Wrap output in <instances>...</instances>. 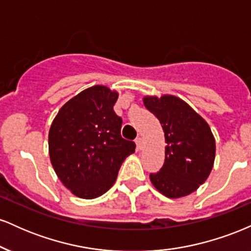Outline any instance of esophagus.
Instances as JSON below:
<instances>
[{"label": "esophagus", "mask_w": 251, "mask_h": 251, "mask_svg": "<svg viewBox=\"0 0 251 251\" xmlns=\"http://www.w3.org/2000/svg\"><path fill=\"white\" fill-rule=\"evenodd\" d=\"M135 145H137V149L138 150H142L143 149V139L140 137H138L137 139H135Z\"/></svg>", "instance_id": "obj_1"}]
</instances>
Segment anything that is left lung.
Here are the masks:
<instances>
[{
	"mask_svg": "<svg viewBox=\"0 0 251 251\" xmlns=\"http://www.w3.org/2000/svg\"><path fill=\"white\" fill-rule=\"evenodd\" d=\"M145 107L159 120L165 137V160L150 179L160 194L180 198L196 191L214 168L216 143L211 128L180 98L164 94L143 98Z\"/></svg>",
	"mask_w": 251,
	"mask_h": 251,
	"instance_id": "1",
	"label": "left lung"
}]
</instances>
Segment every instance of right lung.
<instances>
[{
  "mask_svg": "<svg viewBox=\"0 0 251 251\" xmlns=\"http://www.w3.org/2000/svg\"><path fill=\"white\" fill-rule=\"evenodd\" d=\"M119 97L107 86L83 89L57 112L48 134L50 158L61 183L76 197L93 200L108 191L135 144L120 135L113 111Z\"/></svg>",
  "mask_w": 251,
  "mask_h": 251,
  "instance_id": "add662e5",
  "label": "right lung"
}]
</instances>
